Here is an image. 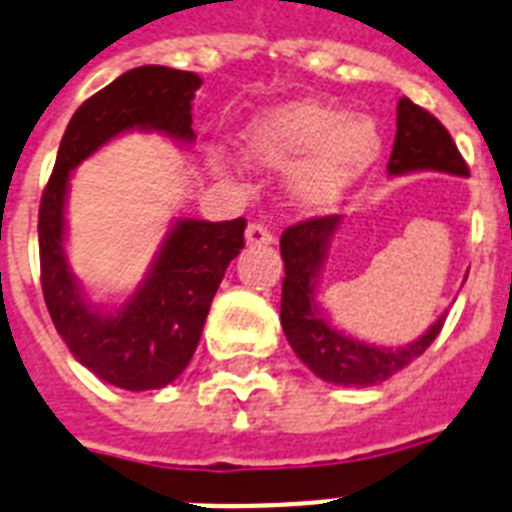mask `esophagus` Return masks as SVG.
Segmentation results:
<instances>
[{
	"mask_svg": "<svg viewBox=\"0 0 512 512\" xmlns=\"http://www.w3.org/2000/svg\"><path fill=\"white\" fill-rule=\"evenodd\" d=\"M276 242V236L270 234V228L265 223H249L247 226V244L249 247H268Z\"/></svg>",
	"mask_w": 512,
	"mask_h": 512,
	"instance_id": "esophagus-1",
	"label": "esophagus"
}]
</instances>
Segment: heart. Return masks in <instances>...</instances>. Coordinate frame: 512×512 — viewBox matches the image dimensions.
Instances as JSON below:
<instances>
[{
    "instance_id": "heart-1",
    "label": "heart",
    "mask_w": 512,
    "mask_h": 512,
    "mask_svg": "<svg viewBox=\"0 0 512 512\" xmlns=\"http://www.w3.org/2000/svg\"><path fill=\"white\" fill-rule=\"evenodd\" d=\"M247 160L289 168V189L307 207H328L365 176L381 149L376 123L323 102H292L244 128Z\"/></svg>"
}]
</instances>
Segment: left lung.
I'll return each instance as SVG.
<instances>
[{
    "label": "left lung",
    "instance_id": "left-lung-1",
    "mask_svg": "<svg viewBox=\"0 0 512 512\" xmlns=\"http://www.w3.org/2000/svg\"><path fill=\"white\" fill-rule=\"evenodd\" d=\"M389 176H405L418 170H436L450 176H468V165L455 147L450 131L423 107L402 97L397 105ZM342 215L302 220L281 234L284 257V289H281V326L286 342L318 378L336 386H373L402 371L415 357L429 350L444 326V315L423 336L405 347H376L336 331L315 305V284L326 263L328 244Z\"/></svg>",
    "mask_w": 512,
    "mask_h": 512
}]
</instances>
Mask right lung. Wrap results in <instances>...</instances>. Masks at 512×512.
<instances>
[{
  "label": "right lung",
  "mask_w": 512,
  "mask_h": 512,
  "mask_svg": "<svg viewBox=\"0 0 512 512\" xmlns=\"http://www.w3.org/2000/svg\"><path fill=\"white\" fill-rule=\"evenodd\" d=\"M199 86L197 73L165 65H141L115 78L70 118L41 194V292L54 328L78 363L128 392L162 389L184 373L228 263L244 249L247 220L178 218L139 289L105 313L83 297L65 255L68 181L76 165L126 131L194 141L191 99Z\"/></svg>",
  "instance_id": "add662e5"
}]
</instances>
